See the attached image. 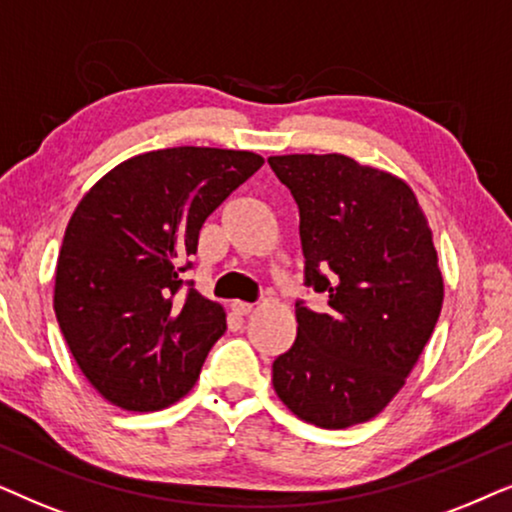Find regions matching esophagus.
Wrapping results in <instances>:
<instances>
[{
  "label": "esophagus",
  "mask_w": 512,
  "mask_h": 512,
  "mask_svg": "<svg viewBox=\"0 0 512 512\" xmlns=\"http://www.w3.org/2000/svg\"><path fill=\"white\" fill-rule=\"evenodd\" d=\"M252 306L255 304H250V302H241V299H236L234 304H231V309H234L238 316H248V313L252 311Z\"/></svg>",
  "instance_id": "34e87169"
}]
</instances>
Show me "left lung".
Masks as SVG:
<instances>
[{
  "mask_svg": "<svg viewBox=\"0 0 512 512\" xmlns=\"http://www.w3.org/2000/svg\"><path fill=\"white\" fill-rule=\"evenodd\" d=\"M299 206L304 283L327 311L295 304L297 339L274 360V391L306 424L349 428L405 386L445 283L412 187L344 154L269 156Z\"/></svg>",
  "mask_w": 512,
  "mask_h": 512,
  "instance_id": "8db88e82",
  "label": "left lung"
}]
</instances>
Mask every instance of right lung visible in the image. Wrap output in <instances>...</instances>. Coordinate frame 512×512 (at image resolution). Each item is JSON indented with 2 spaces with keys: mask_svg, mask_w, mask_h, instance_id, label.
Here are the masks:
<instances>
[{
  "mask_svg": "<svg viewBox=\"0 0 512 512\" xmlns=\"http://www.w3.org/2000/svg\"><path fill=\"white\" fill-rule=\"evenodd\" d=\"M262 163L241 149H156L102 175L74 208L53 309L79 370L112 405L156 412L194 388L227 313L194 288L175 297L185 260L208 215Z\"/></svg>",
  "mask_w": 512,
  "mask_h": 512,
  "instance_id": "obj_1",
  "label": "right lung"
}]
</instances>
